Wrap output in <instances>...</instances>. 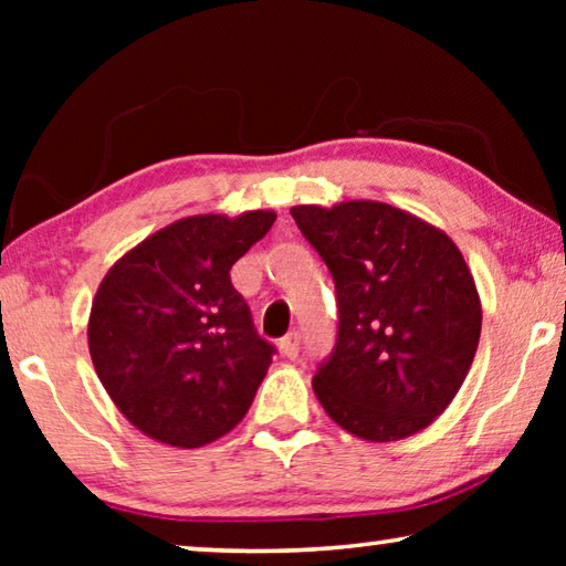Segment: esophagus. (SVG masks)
<instances>
[{
  "label": "esophagus",
  "mask_w": 566,
  "mask_h": 566,
  "mask_svg": "<svg viewBox=\"0 0 566 566\" xmlns=\"http://www.w3.org/2000/svg\"><path fill=\"white\" fill-rule=\"evenodd\" d=\"M280 352L286 359L300 357V334H286V337L280 342Z\"/></svg>",
  "instance_id": "34e87169"
}]
</instances>
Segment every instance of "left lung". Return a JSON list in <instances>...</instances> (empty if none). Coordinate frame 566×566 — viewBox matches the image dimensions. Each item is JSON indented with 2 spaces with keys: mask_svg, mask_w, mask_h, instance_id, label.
<instances>
[{
  "mask_svg": "<svg viewBox=\"0 0 566 566\" xmlns=\"http://www.w3.org/2000/svg\"><path fill=\"white\" fill-rule=\"evenodd\" d=\"M337 286L339 332L314 395L349 434L399 442L452 405L472 367L482 302L459 247L371 199L290 209Z\"/></svg>",
  "mask_w": 566,
  "mask_h": 566,
  "instance_id": "8db88e82",
  "label": "left lung"
}]
</instances>
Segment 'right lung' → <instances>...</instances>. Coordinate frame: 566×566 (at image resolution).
I'll return each instance as SVG.
<instances>
[{
	"label": "right lung",
	"mask_w": 566,
	"mask_h": 566,
	"mask_svg": "<svg viewBox=\"0 0 566 566\" xmlns=\"http://www.w3.org/2000/svg\"><path fill=\"white\" fill-rule=\"evenodd\" d=\"M274 219L272 209L177 219L104 274L87 322L94 371L155 442L205 447L252 407L274 347L254 332L229 270Z\"/></svg>",
	"instance_id": "1"
}]
</instances>
